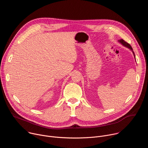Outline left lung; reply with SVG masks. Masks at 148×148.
Segmentation results:
<instances>
[{
    "label": "left lung",
    "mask_w": 148,
    "mask_h": 148,
    "mask_svg": "<svg viewBox=\"0 0 148 148\" xmlns=\"http://www.w3.org/2000/svg\"><path fill=\"white\" fill-rule=\"evenodd\" d=\"M118 41L119 42V43L120 44H121L122 46H123L124 47L129 49L132 52V53H133V54H134V58H135V53H134V51H133V49H132V47L131 46V45H130V44H128V43H126V42H125L123 39L118 40ZM135 60H136V59H135Z\"/></svg>",
    "instance_id": "obj_1"
}]
</instances>
